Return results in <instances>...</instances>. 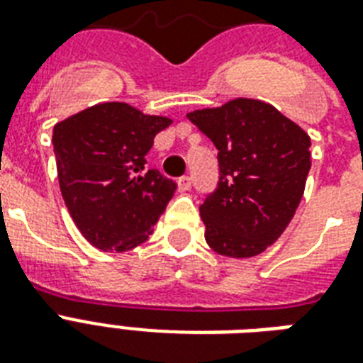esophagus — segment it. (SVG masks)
I'll list each match as a JSON object with an SVG mask.
<instances>
[{
	"label": "esophagus",
	"instance_id": "1",
	"mask_svg": "<svg viewBox=\"0 0 363 363\" xmlns=\"http://www.w3.org/2000/svg\"><path fill=\"white\" fill-rule=\"evenodd\" d=\"M177 186H179V190H181V192H186V190H190V188H192V179H190L188 175L181 177V179L177 181Z\"/></svg>",
	"mask_w": 363,
	"mask_h": 363
}]
</instances>
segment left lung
Wrapping results in <instances>:
<instances>
[{"label":"left lung","mask_w":363,"mask_h":363,"mask_svg":"<svg viewBox=\"0 0 363 363\" xmlns=\"http://www.w3.org/2000/svg\"><path fill=\"white\" fill-rule=\"evenodd\" d=\"M188 118L218 148V188L199 207L205 241L228 258L258 256L281 238L301 201L309 133L252 98L198 109Z\"/></svg>","instance_id":"8db88e82"}]
</instances>
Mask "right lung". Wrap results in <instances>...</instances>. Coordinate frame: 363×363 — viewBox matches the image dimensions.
<instances>
[{"label":"right lung","instance_id":"1","mask_svg":"<svg viewBox=\"0 0 363 363\" xmlns=\"http://www.w3.org/2000/svg\"><path fill=\"white\" fill-rule=\"evenodd\" d=\"M171 118L107 101L54 125L52 145L62 198L90 245L125 252L152 233L175 182L147 169V152Z\"/></svg>","mask_w":363,"mask_h":363}]
</instances>
